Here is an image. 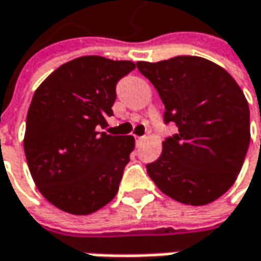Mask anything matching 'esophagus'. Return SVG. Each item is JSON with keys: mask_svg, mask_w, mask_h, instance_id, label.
Wrapping results in <instances>:
<instances>
[{"mask_svg": "<svg viewBox=\"0 0 261 261\" xmlns=\"http://www.w3.org/2000/svg\"><path fill=\"white\" fill-rule=\"evenodd\" d=\"M146 140V137L145 136H140V137H136V145H142L143 142Z\"/></svg>", "mask_w": 261, "mask_h": 261, "instance_id": "obj_1", "label": "esophagus"}]
</instances>
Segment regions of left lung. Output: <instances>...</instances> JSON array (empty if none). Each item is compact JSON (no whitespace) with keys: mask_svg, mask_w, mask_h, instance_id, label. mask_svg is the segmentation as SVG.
<instances>
[{"mask_svg":"<svg viewBox=\"0 0 261 261\" xmlns=\"http://www.w3.org/2000/svg\"><path fill=\"white\" fill-rule=\"evenodd\" d=\"M179 133L163 142L148 175L170 199L203 206L234 184L249 146L248 101L223 67L200 57L136 62ZM261 121V119H260Z\"/></svg>","mask_w":261,"mask_h":261,"instance_id":"left-lung-1","label":"left lung"}]
</instances>
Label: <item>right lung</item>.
I'll return each mask as SVG.
<instances>
[{
    "label": "right lung",
    "mask_w": 261,
    "mask_h": 261,
    "mask_svg": "<svg viewBox=\"0 0 261 261\" xmlns=\"http://www.w3.org/2000/svg\"><path fill=\"white\" fill-rule=\"evenodd\" d=\"M133 68V61L81 57L33 95L23 137L30 173L43 197L67 214H94L118 193L134 137L98 130L113 115L116 82Z\"/></svg>",
    "instance_id": "add662e5"
}]
</instances>
